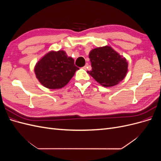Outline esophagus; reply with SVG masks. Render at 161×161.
<instances>
[{"instance_id":"34e87169","label":"esophagus","mask_w":161,"mask_h":161,"mask_svg":"<svg viewBox=\"0 0 161 161\" xmlns=\"http://www.w3.org/2000/svg\"><path fill=\"white\" fill-rule=\"evenodd\" d=\"M88 64H86V65L85 66H83V67H82V69H85V70H86V68H87V66H88Z\"/></svg>"}]
</instances>
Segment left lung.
Wrapping results in <instances>:
<instances>
[{"instance_id":"left-lung-1","label":"left lung","mask_w":161,"mask_h":161,"mask_svg":"<svg viewBox=\"0 0 161 161\" xmlns=\"http://www.w3.org/2000/svg\"><path fill=\"white\" fill-rule=\"evenodd\" d=\"M92 70L87 73L103 86H112L122 80L128 72V62L110 46L92 49L89 53Z\"/></svg>"}]
</instances>
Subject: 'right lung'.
<instances>
[{
	"instance_id": "right-lung-1",
	"label": "right lung",
	"mask_w": 161,
	"mask_h": 161,
	"mask_svg": "<svg viewBox=\"0 0 161 161\" xmlns=\"http://www.w3.org/2000/svg\"><path fill=\"white\" fill-rule=\"evenodd\" d=\"M79 69L73 58L68 57L64 51L60 50L47 53L37 63L34 71L42 85L56 89L66 85Z\"/></svg>"
}]
</instances>
